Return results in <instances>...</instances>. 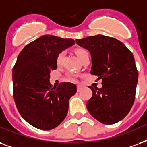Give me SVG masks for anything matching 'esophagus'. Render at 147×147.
I'll return each instance as SVG.
<instances>
[{"mask_svg": "<svg viewBox=\"0 0 147 147\" xmlns=\"http://www.w3.org/2000/svg\"><path fill=\"white\" fill-rule=\"evenodd\" d=\"M82 88V86H77V92H80Z\"/></svg>", "mask_w": 147, "mask_h": 147, "instance_id": "esophagus-1", "label": "esophagus"}]
</instances>
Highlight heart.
Here are the masks:
<instances>
[{"label":"heart","mask_w":147,"mask_h":147,"mask_svg":"<svg viewBox=\"0 0 147 147\" xmlns=\"http://www.w3.org/2000/svg\"><path fill=\"white\" fill-rule=\"evenodd\" d=\"M85 51V50H83V49H78V50H77L76 51V55H77V56L78 57H79V56L81 55L82 54L84 53ZM64 57V52H60V53L58 55V56H57V59H56V61H57V63L58 64H60L61 62V61H62V59H63ZM69 80L70 81H76V78L74 77V76H70L69 77Z\"/></svg>","instance_id":"b5f03b06"}]
</instances>
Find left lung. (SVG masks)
I'll use <instances>...</instances> for the list:
<instances>
[{
	"instance_id": "1",
	"label": "left lung",
	"mask_w": 147,
	"mask_h": 147,
	"mask_svg": "<svg viewBox=\"0 0 147 147\" xmlns=\"http://www.w3.org/2000/svg\"><path fill=\"white\" fill-rule=\"evenodd\" d=\"M76 41L91 54L90 73L102 80L101 88L89 86V113L103 124L118 123L129 113L135 99L138 71L133 54L119 40L101 34Z\"/></svg>"
}]
</instances>
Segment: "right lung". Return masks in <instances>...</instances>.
I'll list each match as a JSON object with an SVG mask.
<instances>
[{"label":"right lung","mask_w":147,"mask_h":147,"mask_svg":"<svg viewBox=\"0 0 147 147\" xmlns=\"http://www.w3.org/2000/svg\"><path fill=\"white\" fill-rule=\"evenodd\" d=\"M75 43L46 34L27 45L17 59L12 71L14 102L21 116L35 128L52 129L67 116L76 86L65 82L51 88L49 79L57 69L58 55Z\"/></svg>","instance_id":"obj_1"}]
</instances>
